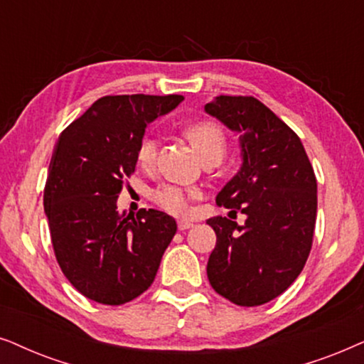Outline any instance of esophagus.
<instances>
[{
  "label": "esophagus",
  "mask_w": 364,
  "mask_h": 364,
  "mask_svg": "<svg viewBox=\"0 0 364 364\" xmlns=\"http://www.w3.org/2000/svg\"><path fill=\"white\" fill-rule=\"evenodd\" d=\"M190 228H193L191 221H188V220H179L178 221V230L179 231H186V230H190Z\"/></svg>",
  "instance_id": "esophagus-1"
}]
</instances>
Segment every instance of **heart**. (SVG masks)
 Masks as SVG:
<instances>
[{
	"label": "heart",
	"mask_w": 364,
	"mask_h": 364,
	"mask_svg": "<svg viewBox=\"0 0 364 364\" xmlns=\"http://www.w3.org/2000/svg\"><path fill=\"white\" fill-rule=\"evenodd\" d=\"M186 134L200 153V156L205 159L208 156H223L226 149V134L223 129L213 121L203 119L190 124L186 128ZM159 151V136L156 133L148 132L144 133L141 141L138 144V158L144 166H149L156 161ZM198 196L196 190L191 188L176 185V183H163L151 191V200L161 206L163 210L174 215H183L190 210V201Z\"/></svg>",
	"instance_id": "b5f03b06"
}]
</instances>
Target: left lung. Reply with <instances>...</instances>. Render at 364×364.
I'll return each mask as SVG.
<instances>
[{"label": "left lung", "instance_id": "left-lung-1", "mask_svg": "<svg viewBox=\"0 0 364 364\" xmlns=\"http://www.w3.org/2000/svg\"><path fill=\"white\" fill-rule=\"evenodd\" d=\"M240 133L243 166L216 196L246 215L245 225L211 218L216 246L208 259L213 289L238 306L279 296L301 273L316 225V176L301 139L253 96H218L205 106Z\"/></svg>", "mask_w": 364, "mask_h": 364}]
</instances>
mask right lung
Returning <instances> with one entry per match:
<instances>
[{
    "mask_svg": "<svg viewBox=\"0 0 364 364\" xmlns=\"http://www.w3.org/2000/svg\"><path fill=\"white\" fill-rule=\"evenodd\" d=\"M183 96L109 95L63 129L45 185V213L63 274L83 296L118 306L151 287L176 221L163 211H118L149 121Z\"/></svg>",
    "mask_w": 364,
    "mask_h": 364,
    "instance_id": "1",
    "label": "right lung"
}]
</instances>
